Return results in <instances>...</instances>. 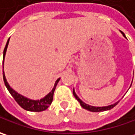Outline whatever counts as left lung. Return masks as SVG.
Segmentation results:
<instances>
[{
	"label": "left lung",
	"mask_w": 135,
	"mask_h": 135,
	"mask_svg": "<svg viewBox=\"0 0 135 135\" xmlns=\"http://www.w3.org/2000/svg\"><path fill=\"white\" fill-rule=\"evenodd\" d=\"M120 32L122 33V35L126 38V35H125V34L122 32V31H120ZM133 80V79H132ZM130 86H132V85H130ZM73 95L75 96V97L76 98V100L80 103V104H81V107H83L85 109H87V110H88V111H91V112H103V111H107V110H109V109H111L112 108H113L114 107H115L117 104H118V103L119 102V101H117V102L114 103L113 104H110V105H109V106H105V107H94V106H91V105H89V104H87V103H85V102H83L80 98H79L78 96H77V94H76V93H75V91L74 90L73 88Z\"/></svg>",
	"instance_id": "8db88e82"
}]
</instances>
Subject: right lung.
Returning <instances> with one entry per match:
<instances>
[{
  "mask_svg": "<svg viewBox=\"0 0 135 135\" xmlns=\"http://www.w3.org/2000/svg\"><path fill=\"white\" fill-rule=\"evenodd\" d=\"M9 38L7 40V44L5 46V48L3 50V65L4 63V59H5V55H6V52L7 50V47H8V44H9ZM3 81H4V84L6 85L7 90L9 91L10 93V94L13 96V97L15 99V100L17 102V103L22 108H23L24 109H26L27 111H31V112H41V111H44L46 110L49 107L51 103L53 101V98H54V91L56 89V87L59 81L60 80V78L57 79L54 84V86L53 88V89L51 90L50 93H48L45 97H44L41 99H39V100H32L30 98H28V97H25L23 95H22L20 94H19L18 92L13 90L10 85H9V83L7 82V79L5 77V74H4V71L3 69Z\"/></svg>",
  "mask_w": 135,
  "mask_h": 135,
  "instance_id": "obj_1",
  "label": "right lung"
}]
</instances>
